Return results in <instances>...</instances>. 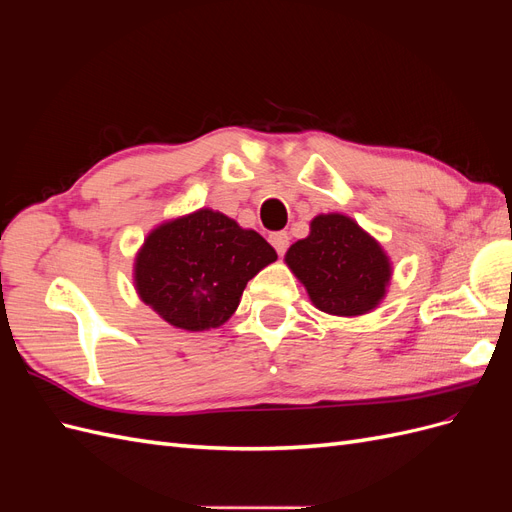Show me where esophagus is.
Listing matches in <instances>:
<instances>
[{
    "label": "esophagus",
    "instance_id": "esophagus-1",
    "mask_svg": "<svg viewBox=\"0 0 512 512\" xmlns=\"http://www.w3.org/2000/svg\"><path fill=\"white\" fill-rule=\"evenodd\" d=\"M269 241H271V245L275 247V252H277V254H280V256H284V254H286L288 245H290L288 232H273V235L269 237Z\"/></svg>",
    "mask_w": 512,
    "mask_h": 512
}]
</instances>
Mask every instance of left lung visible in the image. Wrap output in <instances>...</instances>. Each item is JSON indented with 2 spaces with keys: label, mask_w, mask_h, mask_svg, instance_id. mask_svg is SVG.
Returning <instances> with one entry per match:
<instances>
[{
  "label": "left lung",
  "mask_w": 512,
  "mask_h": 512,
  "mask_svg": "<svg viewBox=\"0 0 512 512\" xmlns=\"http://www.w3.org/2000/svg\"><path fill=\"white\" fill-rule=\"evenodd\" d=\"M286 265L312 303L333 316L367 314L391 280V262L380 243L342 213L314 218L309 237L290 245Z\"/></svg>",
  "instance_id": "1"
}]
</instances>
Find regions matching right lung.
Segmentation results:
<instances>
[{"mask_svg":"<svg viewBox=\"0 0 512 512\" xmlns=\"http://www.w3.org/2000/svg\"><path fill=\"white\" fill-rule=\"evenodd\" d=\"M275 258L256 230L200 209L151 232L136 256L134 282L173 327L205 331L235 314L247 282Z\"/></svg>","mask_w":512,"mask_h":512,"instance_id":"right-lung-1","label":"right lung"}]
</instances>
